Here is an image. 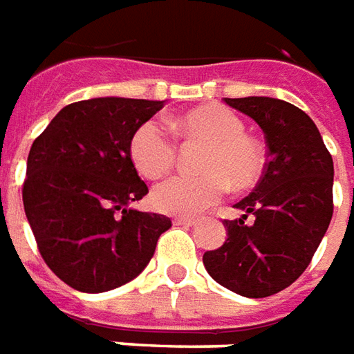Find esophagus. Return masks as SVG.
I'll return each mask as SVG.
<instances>
[{
    "mask_svg": "<svg viewBox=\"0 0 354 354\" xmlns=\"http://www.w3.org/2000/svg\"><path fill=\"white\" fill-rule=\"evenodd\" d=\"M198 219L194 217H173V225H183V227H192L196 225Z\"/></svg>",
    "mask_w": 354,
    "mask_h": 354,
    "instance_id": "esophagus-1",
    "label": "esophagus"
}]
</instances>
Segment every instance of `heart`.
I'll use <instances>...</instances> for the list:
<instances>
[{"label":"heart","mask_w":354,"mask_h":354,"mask_svg":"<svg viewBox=\"0 0 354 354\" xmlns=\"http://www.w3.org/2000/svg\"><path fill=\"white\" fill-rule=\"evenodd\" d=\"M171 131L187 142H202L200 175H173L152 190L156 209L173 215H194L217 204L229 185L234 190L252 189L265 169V149L245 133L234 110L207 104L167 120ZM129 152L135 167L150 179L162 177L177 160V142L158 120L142 122L131 135Z\"/></svg>","instance_id":"heart-1"}]
</instances>
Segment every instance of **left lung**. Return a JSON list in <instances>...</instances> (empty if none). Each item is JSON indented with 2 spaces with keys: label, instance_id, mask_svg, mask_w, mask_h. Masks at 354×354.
Wrapping results in <instances>:
<instances>
[{
  "label": "left lung",
  "instance_id": "1",
  "mask_svg": "<svg viewBox=\"0 0 354 354\" xmlns=\"http://www.w3.org/2000/svg\"><path fill=\"white\" fill-rule=\"evenodd\" d=\"M225 102L261 125L269 152L257 187L234 205L244 212L242 219H225L227 240L204 253V265L230 292L269 297L305 272L332 221V154L315 122L290 102L270 97Z\"/></svg>",
  "mask_w": 354,
  "mask_h": 354
}]
</instances>
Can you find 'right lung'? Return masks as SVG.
<instances>
[{"instance_id": "add662e5", "label": "right lung", "mask_w": 354, "mask_h": 354, "mask_svg": "<svg viewBox=\"0 0 354 354\" xmlns=\"http://www.w3.org/2000/svg\"><path fill=\"white\" fill-rule=\"evenodd\" d=\"M162 101L102 97L72 102L32 145L22 204L45 265L85 293L141 274L171 219L127 209L149 194L129 152L133 131Z\"/></svg>"}]
</instances>
